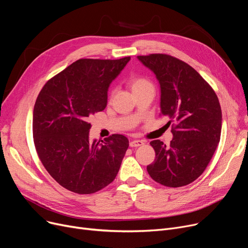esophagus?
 <instances>
[{
    "label": "esophagus",
    "instance_id": "esophagus-1",
    "mask_svg": "<svg viewBox=\"0 0 248 248\" xmlns=\"http://www.w3.org/2000/svg\"><path fill=\"white\" fill-rule=\"evenodd\" d=\"M142 145H144V142L142 141V140H133V141L130 142V147H132V148H136V147L142 146Z\"/></svg>",
    "mask_w": 248,
    "mask_h": 248
}]
</instances>
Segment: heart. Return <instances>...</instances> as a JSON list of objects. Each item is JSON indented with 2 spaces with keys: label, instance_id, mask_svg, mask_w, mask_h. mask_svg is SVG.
<instances>
[{
  "label": "heart",
  "instance_id": "heart-1",
  "mask_svg": "<svg viewBox=\"0 0 248 248\" xmlns=\"http://www.w3.org/2000/svg\"><path fill=\"white\" fill-rule=\"evenodd\" d=\"M130 86L133 93H137L146 89L153 88V84L144 77H134L130 80Z\"/></svg>",
  "mask_w": 248,
  "mask_h": 248
}]
</instances>
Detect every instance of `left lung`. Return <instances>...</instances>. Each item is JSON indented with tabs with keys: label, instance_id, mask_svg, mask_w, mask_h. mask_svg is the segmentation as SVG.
Returning <instances> with one entry per match:
<instances>
[{
	"label": "left lung",
	"instance_id": "obj_1",
	"mask_svg": "<svg viewBox=\"0 0 248 248\" xmlns=\"http://www.w3.org/2000/svg\"><path fill=\"white\" fill-rule=\"evenodd\" d=\"M153 71L161 88V113L172 124L169 146L150 143L154 163L147 171L158 184L185 186L202 175L217 149L222 128L219 99L210 84L188 63L165 53L138 56Z\"/></svg>",
	"mask_w": 248,
	"mask_h": 248
}]
</instances>
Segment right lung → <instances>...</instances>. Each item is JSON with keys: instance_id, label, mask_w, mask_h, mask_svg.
Returning a JSON list of instances; mask_svg holds the SVG:
<instances>
[{"instance_id": "add662e5", "label": "right lung", "mask_w": 248, "mask_h": 248, "mask_svg": "<svg viewBox=\"0 0 248 248\" xmlns=\"http://www.w3.org/2000/svg\"><path fill=\"white\" fill-rule=\"evenodd\" d=\"M131 57L80 59L49 79L33 109L37 155L60 186L90 195L114 180L128 148L126 137L113 134L89 142V117L107 104V90Z\"/></svg>"}]
</instances>
